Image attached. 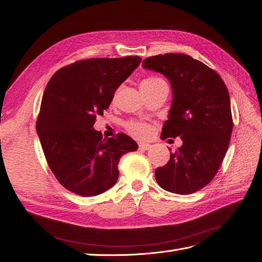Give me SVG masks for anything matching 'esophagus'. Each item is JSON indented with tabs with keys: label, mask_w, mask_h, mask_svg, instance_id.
<instances>
[{
	"label": "esophagus",
	"mask_w": 262,
	"mask_h": 262,
	"mask_svg": "<svg viewBox=\"0 0 262 262\" xmlns=\"http://www.w3.org/2000/svg\"><path fill=\"white\" fill-rule=\"evenodd\" d=\"M139 147L142 150H147L150 147V145L148 143H139Z\"/></svg>",
	"instance_id": "1"
}]
</instances>
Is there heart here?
<instances>
[{"label":"heart","instance_id":"1","mask_svg":"<svg viewBox=\"0 0 262 262\" xmlns=\"http://www.w3.org/2000/svg\"><path fill=\"white\" fill-rule=\"evenodd\" d=\"M160 83H164L161 77L157 76H148L145 80L142 81L141 86H152ZM125 129L128 131L131 136L138 139H146L150 136L152 133V126L148 123L139 121V120H130L125 123Z\"/></svg>","mask_w":262,"mask_h":262}]
</instances>
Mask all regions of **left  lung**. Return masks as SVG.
I'll return each instance as SVG.
<instances>
[{
  "label": "left lung",
  "instance_id": "left-lung-1",
  "mask_svg": "<svg viewBox=\"0 0 262 262\" xmlns=\"http://www.w3.org/2000/svg\"><path fill=\"white\" fill-rule=\"evenodd\" d=\"M142 66L165 75L172 89L161 138L182 140L168 163L156 168L157 184L172 193H193L216 175L228 148L233 118L227 87L215 71L188 54H158Z\"/></svg>",
  "mask_w": 262,
  "mask_h": 262
}]
</instances>
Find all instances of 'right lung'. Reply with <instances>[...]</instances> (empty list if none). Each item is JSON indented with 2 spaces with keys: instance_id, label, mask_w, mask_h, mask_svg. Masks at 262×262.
I'll return each instance as SVG.
<instances>
[{
  "instance_id": "1",
  "label": "right lung",
  "mask_w": 262,
  "mask_h": 262,
  "mask_svg": "<svg viewBox=\"0 0 262 262\" xmlns=\"http://www.w3.org/2000/svg\"><path fill=\"white\" fill-rule=\"evenodd\" d=\"M141 60L136 55L76 61L47 84L36 130L51 171L71 192L92 196L107 191L118 180L120 157L138 149L126 134L102 139L93 126Z\"/></svg>"
}]
</instances>
